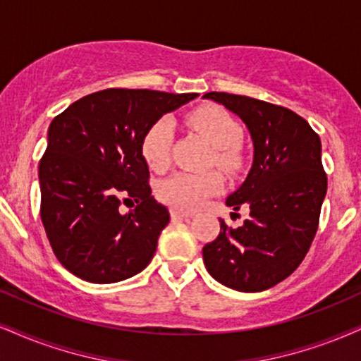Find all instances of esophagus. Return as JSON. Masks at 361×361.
Wrapping results in <instances>:
<instances>
[{
	"mask_svg": "<svg viewBox=\"0 0 361 361\" xmlns=\"http://www.w3.org/2000/svg\"><path fill=\"white\" fill-rule=\"evenodd\" d=\"M172 217H179V219H188V217H192L194 214L192 212H188V211H179V209H172Z\"/></svg>",
	"mask_w": 361,
	"mask_h": 361,
	"instance_id": "34e87169",
	"label": "esophagus"
}]
</instances>
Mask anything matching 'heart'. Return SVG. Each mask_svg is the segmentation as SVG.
<instances>
[{
  "mask_svg": "<svg viewBox=\"0 0 361 361\" xmlns=\"http://www.w3.org/2000/svg\"><path fill=\"white\" fill-rule=\"evenodd\" d=\"M190 128L201 133L216 149V162L222 169H234L239 164L235 147L241 144L243 128L238 120L216 105H202L185 117ZM173 126L169 118H160L149 127L142 139V155L147 166L162 171L169 164ZM222 189L219 173L177 172L160 184L159 194L162 201L180 211H194L201 207L211 195Z\"/></svg>",
  "mask_w": 361,
  "mask_h": 361,
  "instance_id": "heart-1",
  "label": "heart"
}]
</instances>
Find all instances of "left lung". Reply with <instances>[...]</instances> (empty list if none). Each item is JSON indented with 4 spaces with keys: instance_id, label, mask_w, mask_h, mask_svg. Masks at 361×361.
Segmentation results:
<instances>
[{
    "instance_id": "8db88e82",
    "label": "left lung",
    "mask_w": 361,
    "mask_h": 361,
    "mask_svg": "<svg viewBox=\"0 0 361 361\" xmlns=\"http://www.w3.org/2000/svg\"><path fill=\"white\" fill-rule=\"evenodd\" d=\"M204 99L238 115L255 147L246 179L226 199L234 211L249 207V217L235 229L219 219V235L202 247L204 264L231 289L264 291L301 264L317 234L326 195L322 140L284 106L224 92H209Z\"/></svg>"
}]
</instances>
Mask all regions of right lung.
Returning <instances> with one entry per match:
<instances>
[{
	"mask_svg": "<svg viewBox=\"0 0 361 361\" xmlns=\"http://www.w3.org/2000/svg\"><path fill=\"white\" fill-rule=\"evenodd\" d=\"M197 93L106 88L73 102L48 127L39 160V216L58 261L88 283L132 278L171 221L152 197L142 139ZM135 202L136 209L119 211Z\"/></svg>",
	"mask_w": 361,
	"mask_h": 361,
	"instance_id": "right-lung-1",
	"label": "right lung"
}]
</instances>
